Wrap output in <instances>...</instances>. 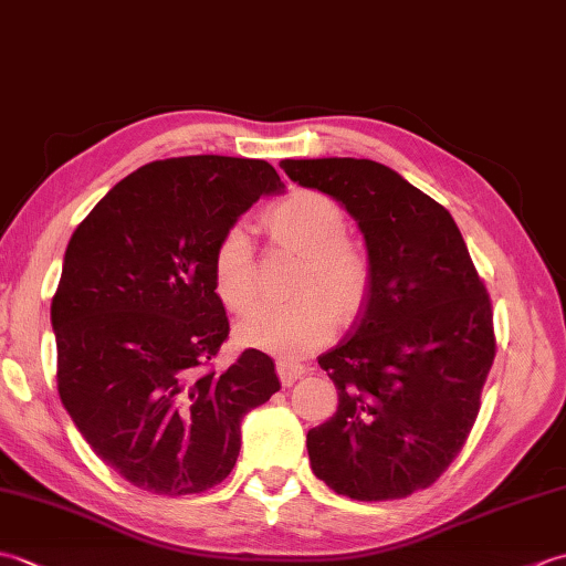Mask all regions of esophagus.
I'll list each match as a JSON object with an SVG mask.
<instances>
[{
	"mask_svg": "<svg viewBox=\"0 0 566 566\" xmlns=\"http://www.w3.org/2000/svg\"><path fill=\"white\" fill-rule=\"evenodd\" d=\"M276 375H280L284 387H292L296 379H302L306 375V367L302 363H296V359H276Z\"/></svg>",
	"mask_w": 566,
	"mask_h": 566,
	"instance_id": "obj_1",
	"label": "esophagus"
}]
</instances>
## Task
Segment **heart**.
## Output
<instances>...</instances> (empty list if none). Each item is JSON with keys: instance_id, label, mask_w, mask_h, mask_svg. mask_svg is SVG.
Wrapping results in <instances>:
<instances>
[{"instance_id": "obj_1", "label": "heart", "mask_w": 566, "mask_h": 566, "mask_svg": "<svg viewBox=\"0 0 566 566\" xmlns=\"http://www.w3.org/2000/svg\"><path fill=\"white\" fill-rule=\"evenodd\" d=\"M272 243L302 252L296 296L284 306H260L238 323V340L280 357H302L326 345L338 314L353 318L369 302L375 260L363 240L347 235V216L338 201L314 189H294L262 216ZM211 280L221 304L245 314L255 304V264L250 238L228 228L213 248Z\"/></svg>"}]
</instances>
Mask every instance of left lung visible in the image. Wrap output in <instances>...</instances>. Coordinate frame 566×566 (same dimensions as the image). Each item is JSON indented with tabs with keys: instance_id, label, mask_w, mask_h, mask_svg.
I'll use <instances>...</instances> for the list:
<instances>
[{
	"instance_id": "8db88e82",
	"label": "left lung",
	"mask_w": 566,
	"mask_h": 566,
	"mask_svg": "<svg viewBox=\"0 0 566 566\" xmlns=\"http://www.w3.org/2000/svg\"><path fill=\"white\" fill-rule=\"evenodd\" d=\"M365 233L375 286L355 333L318 357L338 411L308 430L311 469L355 501L406 499L452 464L496 357L491 298L450 211L375 160H282Z\"/></svg>"
}]
</instances>
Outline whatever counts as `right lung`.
Listing matches in <instances>:
<instances>
[{
    "label": "right lung",
    "mask_w": 566,
    "mask_h": 566,
    "mask_svg": "<svg viewBox=\"0 0 566 566\" xmlns=\"http://www.w3.org/2000/svg\"><path fill=\"white\" fill-rule=\"evenodd\" d=\"M264 160L187 155L122 179L72 233L51 304L57 394L128 484L201 494L231 474L240 420L280 391L255 347L219 371L228 316L211 280L219 238L262 195Z\"/></svg>",
    "instance_id": "obj_1"
}]
</instances>
